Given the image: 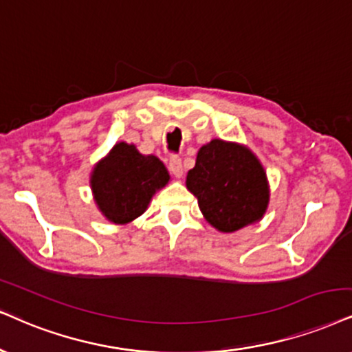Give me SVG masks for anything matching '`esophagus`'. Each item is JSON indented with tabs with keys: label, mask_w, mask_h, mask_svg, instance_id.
<instances>
[{
	"label": "esophagus",
	"mask_w": 352,
	"mask_h": 352,
	"mask_svg": "<svg viewBox=\"0 0 352 352\" xmlns=\"http://www.w3.org/2000/svg\"><path fill=\"white\" fill-rule=\"evenodd\" d=\"M168 169H169V173H171V175H175L176 177H181L184 175V166H183V162H181L179 156H171V158H169Z\"/></svg>",
	"instance_id": "obj_1"
}]
</instances>
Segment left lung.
Returning <instances> with one entry per match:
<instances>
[{
  "instance_id": "obj_1",
  "label": "left lung",
  "mask_w": 352,
  "mask_h": 352,
  "mask_svg": "<svg viewBox=\"0 0 352 352\" xmlns=\"http://www.w3.org/2000/svg\"><path fill=\"white\" fill-rule=\"evenodd\" d=\"M186 186L212 227L236 232L264 215L269 202L266 173L245 146L212 140L197 153Z\"/></svg>"
}]
</instances>
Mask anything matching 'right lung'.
I'll return each instance as SVG.
<instances>
[{
  "instance_id": "add662e5",
  "label": "right lung",
  "mask_w": 352,
  "mask_h": 352,
  "mask_svg": "<svg viewBox=\"0 0 352 352\" xmlns=\"http://www.w3.org/2000/svg\"><path fill=\"white\" fill-rule=\"evenodd\" d=\"M169 181L164 164L120 142L94 168L91 188L99 210L114 223H127L148 207L153 194Z\"/></svg>"
}]
</instances>
